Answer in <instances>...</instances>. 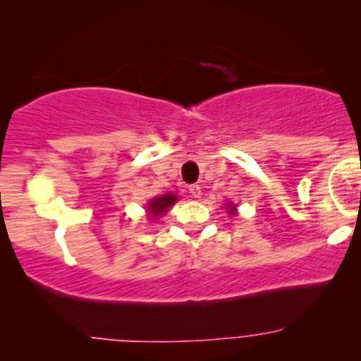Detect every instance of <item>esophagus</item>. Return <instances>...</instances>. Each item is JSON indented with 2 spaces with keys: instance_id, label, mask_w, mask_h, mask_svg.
Masks as SVG:
<instances>
[{
  "instance_id": "1",
  "label": "esophagus",
  "mask_w": 361,
  "mask_h": 361,
  "mask_svg": "<svg viewBox=\"0 0 361 361\" xmlns=\"http://www.w3.org/2000/svg\"><path fill=\"white\" fill-rule=\"evenodd\" d=\"M188 192L192 193L193 198H200V197H202V188H200V185H190V186H188Z\"/></svg>"
}]
</instances>
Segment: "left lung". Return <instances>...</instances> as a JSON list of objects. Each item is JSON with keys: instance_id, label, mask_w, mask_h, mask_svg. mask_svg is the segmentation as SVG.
I'll return each instance as SVG.
<instances>
[{"instance_id": "8db88e82", "label": "left lung", "mask_w": 361, "mask_h": 361, "mask_svg": "<svg viewBox=\"0 0 361 361\" xmlns=\"http://www.w3.org/2000/svg\"><path fill=\"white\" fill-rule=\"evenodd\" d=\"M227 205H229V207H227V210H229V212H231V215H233V214H235V207H234L233 204H227Z\"/></svg>"}]
</instances>
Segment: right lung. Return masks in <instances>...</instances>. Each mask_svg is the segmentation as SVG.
<instances>
[{
	"mask_svg": "<svg viewBox=\"0 0 361 361\" xmlns=\"http://www.w3.org/2000/svg\"><path fill=\"white\" fill-rule=\"evenodd\" d=\"M176 200H178V197L173 193H166V195H163V197L152 198L147 205L149 217L152 219V217H159V215H163L169 209V207L175 205Z\"/></svg>",
	"mask_w": 361,
	"mask_h": 361,
	"instance_id": "1",
	"label": "right lung"
}]
</instances>
